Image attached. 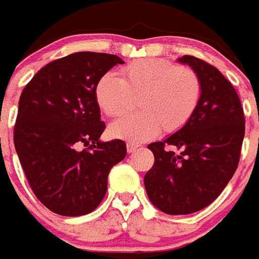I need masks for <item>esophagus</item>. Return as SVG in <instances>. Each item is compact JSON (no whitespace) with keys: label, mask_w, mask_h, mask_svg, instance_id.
<instances>
[{"label":"esophagus","mask_w":259,"mask_h":259,"mask_svg":"<svg viewBox=\"0 0 259 259\" xmlns=\"http://www.w3.org/2000/svg\"><path fill=\"white\" fill-rule=\"evenodd\" d=\"M138 148H140V145L134 144V142H127V144H126L127 153H133V151H136Z\"/></svg>","instance_id":"34e87169"}]
</instances>
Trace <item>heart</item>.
Listing matches in <instances>:
<instances>
[{"instance_id":"obj_1","label":"heart","mask_w":259,"mask_h":259,"mask_svg":"<svg viewBox=\"0 0 259 259\" xmlns=\"http://www.w3.org/2000/svg\"><path fill=\"white\" fill-rule=\"evenodd\" d=\"M114 73L101 75L94 86V100L108 117L126 110L129 96H140L138 113L126 115L109 126L113 138L141 142L150 140L162 127L176 133L190 121L198 108L202 85L189 66H177L165 60H137Z\"/></svg>"}]
</instances>
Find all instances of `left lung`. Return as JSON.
<instances>
[{"label": "left lung", "instance_id": "obj_1", "mask_svg": "<svg viewBox=\"0 0 259 259\" xmlns=\"http://www.w3.org/2000/svg\"><path fill=\"white\" fill-rule=\"evenodd\" d=\"M178 62L198 74L202 93L186 125L148 146L154 165L144 178L150 202L171 215L195 213L222 193L237 170L245 137V115L233 85L197 57Z\"/></svg>", "mask_w": 259, "mask_h": 259}]
</instances>
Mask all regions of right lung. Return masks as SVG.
Returning a JSON list of instances; mask_svg holds the SVG:
<instances>
[{
  "label": "right lung",
  "instance_id": "1",
  "mask_svg": "<svg viewBox=\"0 0 259 259\" xmlns=\"http://www.w3.org/2000/svg\"><path fill=\"white\" fill-rule=\"evenodd\" d=\"M117 64L123 61L114 54H70L44 66L22 90L14 146L31 190L53 213H92L111 167L125 158L123 141H100L105 123L94 100L96 82Z\"/></svg>",
  "mask_w": 259,
  "mask_h": 259
}]
</instances>
